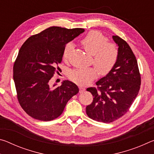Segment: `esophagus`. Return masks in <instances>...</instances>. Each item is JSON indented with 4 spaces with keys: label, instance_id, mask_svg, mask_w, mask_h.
I'll use <instances>...</instances> for the list:
<instances>
[{
    "label": "esophagus",
    "instance_id": "obj_1",
    "mask_svg": "<svg viewBox=\"0 0 154 154\" xmlns=\"http://www.w3.org/2000/svg\"><path fill=\"white\" fill-rule=\"evenodd\" d=\"M85 90V89L83 87H79V92L80 93H82V92H84V91Z\"/></svg>",
    "mask_w": 154,
    "mask_h": 154
}]
</instances>
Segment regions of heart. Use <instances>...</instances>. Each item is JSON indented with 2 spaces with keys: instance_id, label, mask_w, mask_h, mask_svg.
<instances>
[{
  "instance_id": "obj_1",
  "label": "heart",
  "mask_w": 154,
  "mask_h": 154,
  "mask_svg": "<svg viewBox=\"0 0 154 154\" xmlns=\"http://www.w3.org/2000/svg\"><path fill=\"white\" fill-rule=\"evenodd\" d=\"M81 43L88 54L94 56V64L101 74H106L113 69L118 56V49L113 43L98 31H91L81 41ZM73 48L71 43L65 46L63 51L64 59H67ZM97 75V71L93 67L81 68L72 70L69 77L79 85H86L92 82Z\"/></svg>"
}]
</instances>
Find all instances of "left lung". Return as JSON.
Wrapping results in <instances>:
<instances>
[{"label":"left lung","instance_id":"8db88e82","mask_svg":"<svg viewBox=\"0 0 154 154\" xmlns=\"http://www.w3.org/2000/svg\"><path fill=\"white\" fill-rule=\"evenodd\" d=\"M112 38L118 47L116 64L106 76L96 83L98 90L87 88L94 98L86 106V113L90 118L104 123L116 120L128 111L140 85L139 67L131 48L119 36Z\"/></svg>","mask_w":154,"mask_h":154}]
</instances>
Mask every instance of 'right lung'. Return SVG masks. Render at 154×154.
Segmentation results:
<instances>
[{"mask_svg":"<svg viewBox=\"0 0 154 154\" xmlns=\"http://www.w3.org/2000/svg\"><path fill=\"white\" fill-rule=\"evenodd\" d=\"M84 31L83 28L49 27L31 36L21 47L14 65V80L18 101L30 117L53 120L79 92L77 85L69 80L55 88L49 83L59 69L57 65L62 62L66 44Z\"/></svg>","mask_w":154,"mask_h":154,"instance_id":"add662e5","label":"right lung"}]
</instances>
